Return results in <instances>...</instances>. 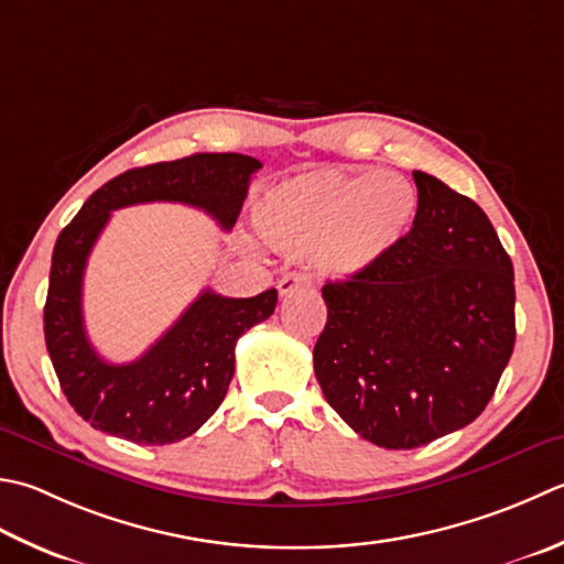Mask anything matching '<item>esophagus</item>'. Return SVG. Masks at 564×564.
<instances>
[{
	"mask_svg": "<svg viewBox=\"0 0 564 564\" xmlns=\"http://www.w3.org/2000/svg\"><path fill=\"white\" fill-rule=\"evenodd\" d=\"M313 285V281H311V275H305V273H285L283 279L279 281V293L281 295H291V293H295V291H307Z\"/></svg>",
	"mask_w": 564,
	"mask_h": 564,
	"instance_id": "34e87169",
	"label": "esophagus"
}]
</instances>
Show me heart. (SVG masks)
Listing matches in <instances>:
<instances>
[{
  "label": "heart",
  "mask_w": 564,
  "mask_h": 564,
  "mask_svg": "<svg viewBox=\"0 0 564 564\" xmlns=\"http://www.w3.org/2000/svg\"><path fill=\"white\" fill-rule=\"evenodd\" d=\"M415 215L417 193L399 173L317 171L271 187L253 223L273 251L355 275L399 247Z\"/></svg>",
  "instance_id": "b5f03b06"
}]
</instances>
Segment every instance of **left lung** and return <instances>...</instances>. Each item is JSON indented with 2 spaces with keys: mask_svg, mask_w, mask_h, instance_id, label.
I'll list each match as a JSON object with an SVG mask.
<instances>
[{
  "mask_svg": "<svg viewBox=\"0 0 564 564\" xmlns=\"http://www.w3.org/2000/svg\"><path fill=\"white\" fill-rule=\"evenodd\" d=\"M417 215L371 269L327 281L313 349L327 403L386 449L433 443L479 417L516 341L513 263L484 209L413 171Z\"/></svg>",
  "mask_w": 564,
  "mask_h": 564,
  "instance_id": "obj_1",
  "label": "left lung"
}]
</instances>
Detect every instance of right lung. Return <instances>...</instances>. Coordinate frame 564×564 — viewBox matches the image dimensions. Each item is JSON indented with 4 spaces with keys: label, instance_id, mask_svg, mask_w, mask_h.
I'll return each mask as SVG.
<instances>
[{
    "label": "right lung",
    "instance_id": "right-lung-1",
    "mask_svg": "<svg viewBox=\"0 0 564 564\" xmlns=\"http://www.w3.org/2000/svg\"><path fill=\"white\" fill-rule=\"evenodd\" d=\"M259 169L261 161L245 153H195L131 169L87 197L58 235L43 333L65 399L95 430L137 445H171L193 435L225 401L237 339L269 319L279 301L275 289L253 297H225L207 289L137 361H105L85 333L83 275L112 209L183 203L231 229Z\"/></svg>",
    "mask_w": 564,
    "mask_h": 564
}]
</instances>
